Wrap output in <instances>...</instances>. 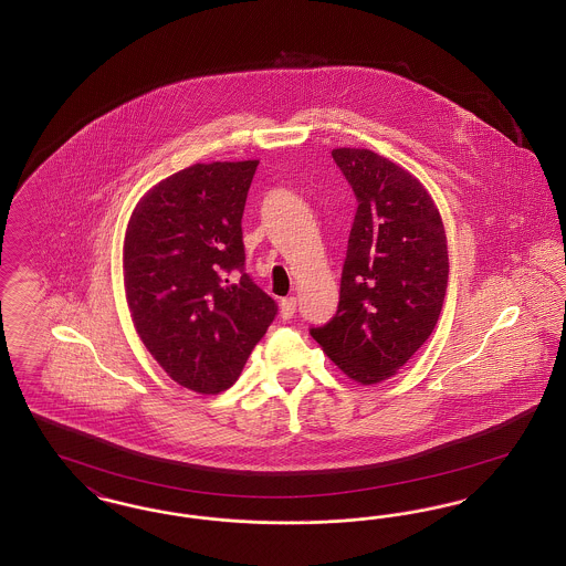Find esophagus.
Listing matches in <instances>:
<instances>
[{
    "label": "esophagus",
    "mask_w": 566,
    "mask_h": 566,
    "mask_svg": "<svg viewBox=\"0 0 566 566\" xmlns=\"http://www.w3.org/2000/svg\"><path fill=\"white\" fill-rule=\"evenodd\" d=\"M296 312V301L295 296H289V298H282L280 301V316L284 318V321H289V318H293Z\"/></svg>",
    "instance_id": "1"
}]
</instances>
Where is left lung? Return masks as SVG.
<instances>
[{
    "mask_svg": "<svg viewBox=\"0 0 566 566\" xmlns=\"http://www.w3.org/2000/svg\"><path fill=\"white\" fill-rule=\"evenodd\" d=\"M331 155L358 210L337 314L310 333L346 376L374 386L431 337L448 289V240L429 190L401 165L367 148Z\"/></svg>",
    "mask_w": 566,
    "mask_h": 566,
    "instance_id": "8db88e82",
    "label": "left lung"
}]
</instances>
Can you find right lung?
Here are the masks:
<instances>
[{"instance_id": "1", "label": "right lung", "mask_w": 566, "mask_h": 566, "mask_svg": "<svg viewBox=\"0 0 566 566\" xmlns=\"http://www.w3.org/2000/svg\"><path fill=\"white\" fill-rule=\"evenodd\" d=\"M256 165L195 163L148 190L127 222L123 284L135 331L163 371L199 395L233 386L277 312L243 273Z\"/></svg>"}]
</instances>
